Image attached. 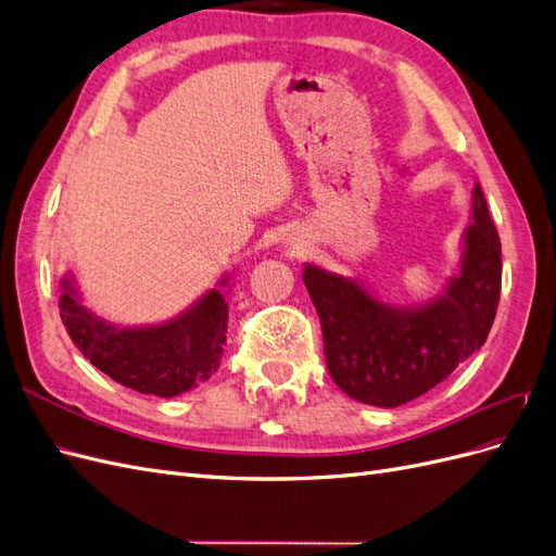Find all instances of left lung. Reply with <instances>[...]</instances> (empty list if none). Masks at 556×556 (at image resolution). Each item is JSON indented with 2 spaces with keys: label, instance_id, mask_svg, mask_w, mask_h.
I'll return each mask as SVG.
<instances>
[{
  "label": "left lung",
  "instance_id": "8db88e82",
  "mask_svg": "<svg viewBox=\"0 0 556 556\" xmlns=\"http://www.w3.org/2000/svg\"><path fill=\"white\" fill-rule=\"evenodd\" d=\"M470 217L457 274L441 294L419 304H390L359 278L304 266L327 368L350 399L401 406L445 380L486 341L501 294V241L480 182Z\"/></svg>",
  "mask_w": 556,
  "mask_h": 556
}]
</instances>
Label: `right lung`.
Segmentation results:
<instances>
[{
  "label": "right lung",
  "instance_id": "add662e5",
  "mask_svg": "<svg viewBox=\"0 0 556 556\" xmlns=\"http://www.w3.org/2000/svg\"><path fill=\"white\" fill-rule=\"evenodd\" d=\"M229 276L190 308L160 325H115L86 306L74 276L60 280V317L72 341L99 371L134 392L172 399L208 380L227 343Z\"/></svg>",
  "mask_w": 556,
  "mask_h": 556
}]
</instances>
